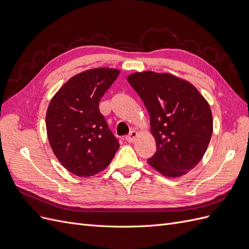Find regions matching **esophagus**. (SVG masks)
Returning a JSON list of instances; mask_svg holds the SVG:
<instances>
[{"instance_id": "esophagus-1", "label": "esophagus", "mask_w": 249, "mask_h": 249, "mask_svg": "<svg viewBox=\"0 0 249 249\" xmlns=\"http://www.w3.org/2000/svg\"><path fill=\"white\" fill-rule=\"evenodd\" d=\"M137 137V132L136 131H131L129 135H126L125 136V140L127 142H134L135 139Z\"/></svg>"}]
</instances>
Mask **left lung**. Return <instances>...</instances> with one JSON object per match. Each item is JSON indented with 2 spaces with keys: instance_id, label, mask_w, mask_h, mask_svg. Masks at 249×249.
<instances>
[{
  "instance_id": "1",
  "label": "left lung",
  "mask_w": 249,
  "mask_h": 249,
  "mask_svg": "<svg viewBox=\"0 0 249 249\" xmlns=\"http://www.w3.org/2000/svg\"><path fill=\"white\" fill-rule=\"evenodd\" d=\"M127 82L149 113L157 150L147 162L168 178L193 169L205 155L213 133L208 102L191 83L170 73L135 72Z\"/></svg>"
}]
</instances>
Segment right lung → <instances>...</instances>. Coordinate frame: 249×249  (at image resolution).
Here are the masks:
<instances>
[{
  "label": "right lung",
  "mask_w": 249,
  "mask_h": 249,
  "mask_svg": "<svg viewBox=\"0 0 249 249\" xmlns=\"http://www.w3.org/2000/svg\"><path fill=\"white\" fill-rule=\"evenodd\" d=\"M119 72L114 69L83 71L67 81L49 105L46 124L50 145L59 162L78 177L104 170L119 147L99 108Z\"/></svg>",
  "instance_id": "right-lung-1"
}]
</instances>
